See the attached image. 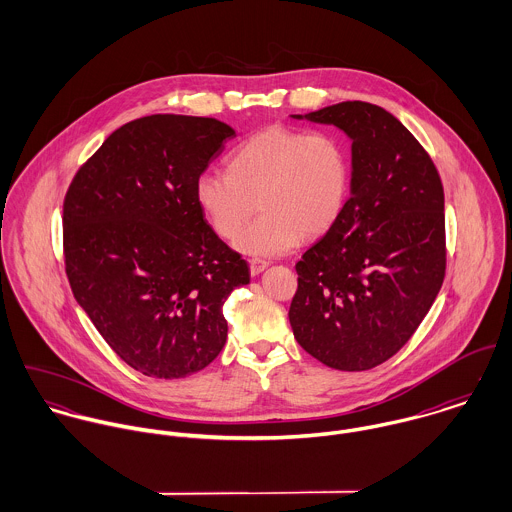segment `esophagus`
Segmentation results:
<instances>
[{
	"label": "esophagus",
	"mask_w": 512,
	"mask_h": 512,
	"mask_svg": "<svg viewBox=\"0 0 512 512\" xmlns=\"http://www.w3.org/2000/svg\"><path fill=\"white\" fill-rule=\"evenodd\" d=\"M266 268H268V262H266V260H260V258H252V260H250V274H252V276L262 274Z\"/></svg>",
	"instance_id": "obj_1"
}]
</instances>
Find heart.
<instances>
[{"label":"heart","mask_w":512,"mask_h":512,"mask_svg":"<svg viewBox=\"0 0 512 512\" xmlns=\"http://www.w3.org/2000/svg\"><path fill=\"white\" fill-rule=\"evenodd\" d=\"M351 155L333 132L270 126L232 151L226 171H205L195 199L220 238H232L258 206L263 215L234 240L246 256H282L303 236L325 234L351 193Z\"/></svg>","instance_id":"heart-1"}]
</instances>
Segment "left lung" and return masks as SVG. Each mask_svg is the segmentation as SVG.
Returning a JSON list of instances; mask_svg holds the SVG:
<instances>
[{"instance_id":"left-lung-1","label":"left lung","mask_w":512,"mask_h":512,"mask_svg":"<svg viewBox=\"0 0 512 512\" xmlns=\"http://www.w3.org/2000/svg\"><path fill=\"white\" fill-rule=\"evenodd\" d=\"M293 120L351 140V197L295 264V341L337 370H368L414 335L443 284L445 215L438 169L380 106L341 102Z\"/></svg>"}]
</instances>
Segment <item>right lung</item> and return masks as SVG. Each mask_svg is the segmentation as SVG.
I'll return each instance as SVG.
<instances>
[{
    "mask_svg": "<svg viewBox=\"0 0 512 512\" xmlns=\"http://www.w3.org/2000/svg\"><path fill=\"white\" fill-rule=\"evenodd\" d=\"M236 132L215 118L153 114L112 132L78 169L63 205L74 299L112 351L153 378L211 365L222 305L250 284L195 199V181Z\"/></svg>",
    "mask_w": 512,
    "mask_h": 512,
    "instance_id": "1",
    "label": "right lung"
}]
</instances>
